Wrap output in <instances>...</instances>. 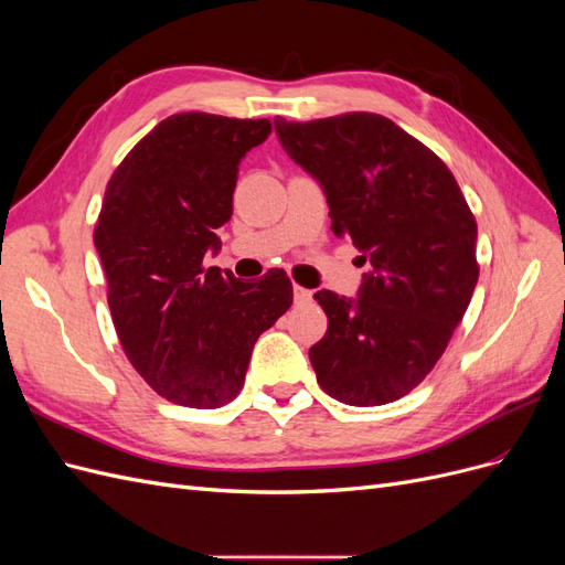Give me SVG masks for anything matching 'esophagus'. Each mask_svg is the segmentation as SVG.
<instances>
[{
	"instance_id": "34e87169",
	"label": "esophagus",
	"mask_w": 565,
	"mask_h": 565,
	"mask_svg": "<svg viewBox=\"0 0 565 565\" xmlns=\"http://www.w3.org/2000/svg\"><path fill=\"white\" fill-rule=\"evenodd\" d=\"M311 299H313L311 289H303V287L295 285V301H297V303H309Z\"/></svg>"
}]
</instances>
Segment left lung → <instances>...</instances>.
I'll return each instance as SVG.
<instances>
[{"label":"left lung","mask_w":565,"mask_h":565,"mask_svg":"<svg viewBox=\"0 0 565 565\" xmlns=\"http://www.w3.org/2000/svg\"><path fill=\"white\" fill-rule=\"evenodd\" d=\"M276 134L322 185L334 235L370 264L358 299L316 295L328 316L309 351L316 380L347 405L398 401L434 370L471 301L476 218L446 162L388 117H276Z\"/></svg>","instance_id":"1"}]
</instances>
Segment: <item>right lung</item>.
<instances>
[{
    "label": "right lung",
    "mask_w": 565,
    "mask_h": 565,
    "mask_svg": "<svg viewBox=\"0 0 565 565\" xmlns=\"http://www.w3.org/2000/svg\"><path fill=\"white\" fill-rule=\"evenodd\" d=\"M268 119L179 113L146 134L108 181L94 245L129 363L185 407L231 403L254 341L292 306L285 270L241 282L216 266V228L233 214L237 164L268 139Z\"/></svg>",
    "instance_id": "add662e5"
}]
</instances>
